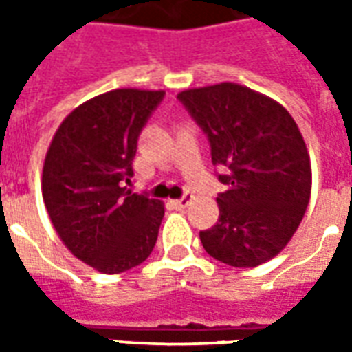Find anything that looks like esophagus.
<instances>
[{"label":"esophagus","instance_id":"esophagus-1","mask_svg":"<svg viewBox=\"0 0 352 352\" xmlns=\"http://www.w3.org/2000/svg\"><path fill=\"white\" fill-rule=\"evenodd\" d=\"M171 204H173V207H175V209H181V211H183V209H186V207H188V204H190V198H188V196H184V198H181V199H173Z\"/></svg>","mask_w":352,"mask_h":352}]
</instances>
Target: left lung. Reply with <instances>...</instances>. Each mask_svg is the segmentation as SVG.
<instances>
[{
	"label": "left lung",
	"instance_id": "left-lung-1",
	"mask_svg": "<svg viewBox=\"0 0 352 352\" xmlns=\"http://www.w3.org/2000/svg\"><path fill=\"white\" fill-rule=\"evenodd\" d=\"M206 131L226 190L219 221L199 232L209 256L256 267L277 256L302 222L311 198V160L302 131L279 101L237 82L177 94Z\"/></svg>",
	"mask_w": 352,
	"mask_h": 352
}]
</instances>
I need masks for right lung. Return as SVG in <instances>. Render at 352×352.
<instances>
[{
    "label": "right lung",
    "instance_id": "1",
    "mask_svg": "<svg viewBox=\"0 0 352 352\" xmlns=\"http://www.w3.org/2000/svg\"><path fill=\"white\" fill-rule=\"evenodd\" d=\"M164 90L116 88L80 103L45 156L43 201L62 243L96 272L122 273L153 252L164 201L126 190L146 118Z\"/></svg>",
    "mask_w": 352,
    "mask_h": 352
}]
</instances>
